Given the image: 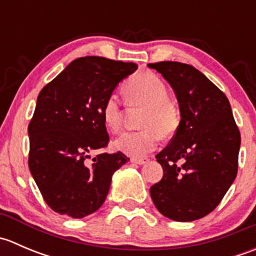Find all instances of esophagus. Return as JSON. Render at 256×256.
<instances>
[{"instance_id":"34e87169","label":"esophagus","mask_w":256,"mask_h":256,"mask_svg":"<svg viewBox=\"0 0 256 256\" xmlns=\"http://www.w3.org/2000/svg\"><path fill=\"white\" fill-rule=\"evenodd\" d=\"M147 161H148L147 158H131V162H132V164H146Z\"/></svg>"}]
</instances>
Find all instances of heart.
I'll return each mask as SVG.
<instances>
[{"label":"heart","instance_id":"heart-1","mask_svg":"<svg viewBox=\"0 0 256 256\" xmlns=\"http://www.w3.org/2000/svg\"><path fill=\"white\" fill-rule=\"evenodd\" d=\"M128 104L144 108L141 118V131L125 132L114 141V148L132 157H144L154 151L160 138L174 135L180 125L176 105L168 100V90L161 78L150 72L134 76L124 86ZM102 121L112 132L122 125V108L116 95H110L102 109Z\"/></svg>","mask_w":256,"mask_h":256}]
</instances>
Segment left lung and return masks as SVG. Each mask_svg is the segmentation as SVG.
<instances>
[{
	"mask_svg": "<svg viewBox=\"0 0 256 256\" xmlns=\"http://www.w3.org/2000/svg\"><path fill=\"white\" fill-rule=\"evenodd\" d=\"M148 68L171 85L180 114L176 135L156 154L164 177L150 194L167 218L197 220L219 204L236 180L238 126L224 92L194 66L160 62Z\"/></svg>",
	"mask_w": 256,
	"mask_h": 256,
	"instance_id": "1",
	"label": "left lung"
}]
</instances>
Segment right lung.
Returning <instances> with one entry per match:
<instances>
[{"label": "right lung", "instance_id": "right-lung-1", "mask_svg": "<svg viewBox=\"0 0 256 256\" xmlns=\"http://www.w3.org/2000/svg\"><path fill=\"white\" fill-rule=\"evenodd\" d=\"M135 63L102 56L72 62L40 90L28 126L30 171L54 212L84 218L105 202L115 171L130 158L121 152L92 151L109 142L102 109Z\"/></svg>", "mask_w": 256, "mask_h": 256}]
</instances>
